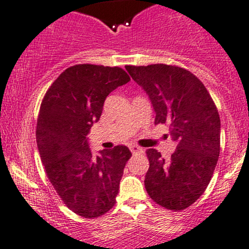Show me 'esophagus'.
<instances>
[{"mask_svg": "<svg viewBox=\"0 0 249 249\" xmlns=\"http://www.w3.org/2000/svg\"><path fill=\"white\" fill-rule=\"evenodd\" d=\"M130 150H131V153L133 154V155H135V154L143 153L142 148H140V146H137V145H131V146H130Z\"/></svg>", "mask_w": 249, "mask_h": 249, "instance_id": "1", "label": "esophagus"}]
</instances>
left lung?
Here are the masks:
<instances>
[{
    "mask_svg": "<svg viewBox=\"0 0 249 249\" xmlns=\"http://www.w3.org/2000/svg\"><path fill=\"white\" fill-rule=\"evenodd\" d=\"M150 98L155 124L169 126L177 149L164 160L148 149L145 190L156 204L173 211L192 205L213 178L221 150V120L213 98L196 75L177 65H126Z\"/></svg>",
    "mask_w": 249,
    "mask_h": 249,
    "instance_id": "1",
    "label": "left lung"
}]
</instances>
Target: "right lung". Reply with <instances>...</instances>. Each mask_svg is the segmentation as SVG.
<instances>
[{
  "mask_svg": "<svg viewBox=\"0 0 249 249\" xmlns=\"http://www.w3.org/2000/svg\"><path fill=\"white\" fill-rule=\"evenodd\" d=\"M129 81L119 67L76 64L53 81L41 101L36 138L46 175L63 203L85 218H98L113 208L132 155L117 145L94 158L86 138L100 119L107 95Z\"/></svg>",
  "mask_w": 249,
  "mask_h": 249,
  "instance_id": "right-lung-1",
  "label": "right lung"
}]
</instances>
